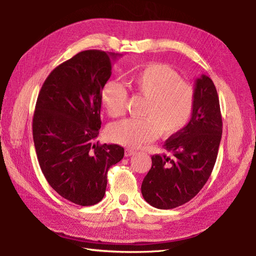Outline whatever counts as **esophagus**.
<instances>
[{
  "instance_id": "1",
  "label": "esophagus",
  "mask_w": 256,
  "mask_h": 256,
  "mask_svg": "<svg viewBox=\"0 0 256 256\" xmlns=\"http://www.w3.org/2000/svg\"><path fill=\"white\" fill-rule=\"evenodd\" d=\"M134 154H135V150H130V148L125 150V156H126V157H128V156H132V155H134Z\"/></svg>"
}]
</instances>
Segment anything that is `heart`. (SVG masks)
<instances>
[{"mask_svg": "<svg viewBox=\"0 0 256 256\" xmlns=\"http://www.w3.org/2000/svg\"><path fill=\"white\" fill-rule=\"evenodd\" d=\"M135 89L143 96L144 118H125L111 124L108 135L126 148H138L153 140L157 133L172 136L186 128L192 116L194 91L175 70L162 64H150L133 76ZM128 91L118 81H108L101 91V102L112 118L125 112Z\"/></svg>", "mask_w": 256, "mask_h": 256, "instance_id": "b5f03b06", "label": "heart"}]
</instances>
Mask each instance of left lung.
Listing matches in <instances>:
<instances>
[{"label":"left lung","mask_w":256,"mask_h":256,"mask_svg":"<svg viewBox=\"0 0 256 256\" xmlns=\"http://www.w3.org/2000/svg\"><path fill=\"white\" fill-rule=\"evenodd\" d=\"M194 91L192 118L166 140L167 154L152 156L140 187L146 202L157 209H172L192 200L209 179L218 156L222 118L214 84L201 74Z\"/></svg>","instance_id":"1"}]
</instances>
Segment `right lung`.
Wrapping results in <instances>:
<instances>
[{"instance_id": "1", "label": "right lung", "mask_w": 256, "mask_h": 256, "mask_svg": "<svg viewBox=\"0 0 256 256\" xmlns=\"http://www.w3.org/2000/svg\"><path fill=\"white\" fill-rule=\"evenodd\" d=\"M121 55L84 50L59 64L42 84L32 118V138L40 170L50 187L79 206L104 197L108 170L124 148L99 144L101 91Z\"/></svg>"}]
</instances>
